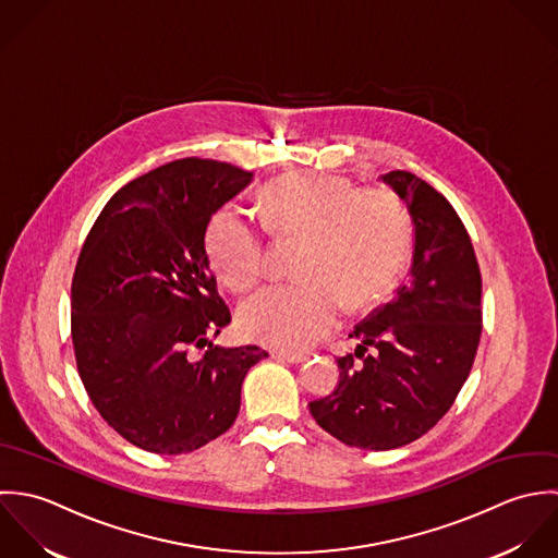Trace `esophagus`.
Segmentation results:
<instances>
[{
	"instance_id": "1",
	"label": "esophagus",
	"mask_w": 558,
	"mask_h": 558,
	"mask_svg": "<svg viewBox=\"0 0 558 558\" xmlns=\"http://www.w3.org/2000/svg\"><path fill=\"white\" fill-rule=\"evenodd\" d=\"M271 355L280 362H289V364H300V362H306L308 355L304 353H293V351H271Z\"/></svg>"
}]
</instances>
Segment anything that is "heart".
Wrapping results in <instances>:
<instances>
[{
	"label": "heart",
	"mask_w": 558,
	"mask_h": 558,
	"mask_svg": "<svg viewBox=\"0 0 558 558\" xmlns=\"http://www.w3.org/2000/svg\"><path fill=\"white\" fill-rule=\"evenodd\" d=\"M260 203L269 232L304 241L295 269L304 282L263 289L241 306L239 322L250 338L302 351L340 324L342 302L371 304L403 265L410 218L386 187H353L340 174L300 170L271 181ZM205 250L232 291L252 289L265 274V234L234 205L211 216Z\"/></svg>",
	"instance_id": "obj_1"
}]
</instances>
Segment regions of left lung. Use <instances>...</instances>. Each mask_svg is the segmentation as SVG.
I'll use <instances>...</instances> for the list:
<instances>
[{"label": "left lung", "instance_id": "8db88e82", "mask_svg": "<svg viewBox=\"0 0 558 558\" xmlns=\"http://www.w3.org/2000/svg\"><path fill=\"white\" fill-rule=\"evenodd\" d=\"M414 222L408 280L355 326L332 395L311 414L342 445L390 450L425 436L457 399L481 338V271L450 203L405 170L381 174Z\"/></svg>", "mask_w": 558, "mask_h": 558}]
</instances>
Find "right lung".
I'll use <instances>...</instances> for the list:
<instances>
[{
	"mask_svg": "<svg viewBox=\"0 0 558 558\" xmlns=\"http://www.w3.org/2000/svg\"><path fill=\"white\" fill-rule=\"evenodd\" d=\"M252 181L214 159H177L126 183L90 228L71 287V335L84 388L126 442L192 452L239 414L256 344L218 347L230 324L209 269L211 216Z\"/></svg>",
	"mask_w": 558,
	"mask_h": 558,
	"instance_id": "right-lung-1",
	"label": "right lung"
}]
</instances>
